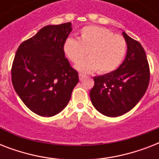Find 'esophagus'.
<instances>
[{
    "label": "esophagus",
    "instance_id": "34e87169",
    "mask_svg": "<svg viewBox=\"0 0 159 159\" xmlns=\"http://www.w3.org/2000/svg\"><path fill=\"white\" fill-rule=\"evenodd\" d=\"M86 77V75L82 74V73H79V79L80 80H82L83 78H85Z\"/></svg>",
    "mask_w": 159,
    "mask_h": 159
}]
</instances>
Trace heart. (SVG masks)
<instances>
[{"instance_id": "heart-1", "label": "heart", "mask_w": 159, "mask_h": 159, "mask_svg": "<svg viewBox=\"0 0 159 159\" xmlns=\"http://www.w3.org/2000/svg\"><path fill=\"white\" fill-rule=\"evenodd\" d=\"M78 39L67 38L62 44V51L67 59L77 63L85 57H89L76 66L82 72L106 74L119 67L125 56L127 43L123 36L114 34L100 26L87 25L81 29Z\"/></svg>"}]
</instances>
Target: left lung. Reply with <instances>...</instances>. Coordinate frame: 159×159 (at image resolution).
Segmentation results:
<instances>
[{"label": "left lung", "instance_id": "1", "mask_svg": "<svg viewBox=\"0 0 159 159\" xmlns=\"http://www.w3.org/2000/svg\"><path fill=\"white\" fill-rule=\"evenodd\" d=\"M127 54L113 72L95 77L90 92L95 108L104 116L117 117L133 109L145 93L150 79V69L145 51L139 42L123 32Z\"/></svg>", "mask_w": 159, "mask_h": 159}]
</instances>
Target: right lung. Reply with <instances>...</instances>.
I'll return each mask as SVG.
<instances>
[{"label":"right lung","mask_w":159,"mask_h":159,"mask_svg":"<svg viewBox=\"0 0 159 159\" xmlns=\"http://www.w3.org/2000/svg\"><path fill=\"white\" fill-rule=\"evenodd\" d=\"M71 22L47 25L19 46L11 81L24 104L39 116L50 117L67 106L79 81L62 51Z\"/></svg>","instance_id":"1"}]
</instances>
